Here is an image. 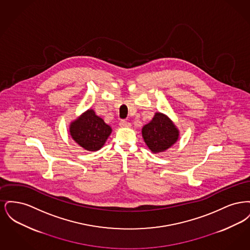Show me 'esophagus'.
<instances>
[{"label": "esophagus", "instance_id": "1", "mask_svg": "<svg viewBox=\"0 0 250 250\" xmlns=\"http://www.w3.org/2000/svg\"><path fill=\"white\" fill-rule=\"evenodd\" d=\"M119 125L121 127H129V126H131V124L129 122L125 121V120H121Z\"/></svg>", "mask_w": 250, "mask_h": 250}]
</instances>
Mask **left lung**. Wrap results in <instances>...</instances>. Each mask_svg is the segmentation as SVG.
Masks as SVG:
<instances>
[{
	"label": "left lung",
	"mask_w": 250,
	"mask_h": 250,
	"mask_svg": "<svg viewBox=\"0 0 250 250\" xmlns=\"http://www.w3.org/2000/svg\"><path fill=\"white\" fill-rule=\"evenodd\" d=\"M142 133L146 145L155 154L166 151L179 138V130L175 125L160 112H156L152 121L143 126Z\"/></svg>",
	"instance_id": "left-lung-1"
}]
</instances>
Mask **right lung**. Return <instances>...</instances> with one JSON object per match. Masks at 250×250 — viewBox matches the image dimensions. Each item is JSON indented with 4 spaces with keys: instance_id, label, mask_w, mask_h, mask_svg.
<instances>
[{
    "instance_id": "add662e5",
    "label": "right lung",
    "mask_w": 250,
    "mask_h": 250,
    "mask_svg": "<svg viewBox=\"0 0 250 250\" xmlns=\"http://www.w3.org/2000/svg\"><path fill=\"white\" fill-rule=\"evenodd\" d=\"M72 139L87 151L95 152L103 147L111 127L104 120L95 114L94 109H88L70 124Z\"/></svg>"
}]
</instances>
